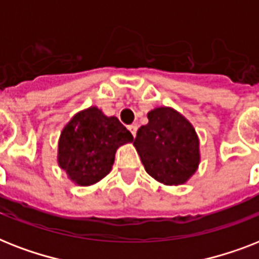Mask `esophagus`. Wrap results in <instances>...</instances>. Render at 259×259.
Segmentation results:
<instances>
[{"label":"esophagus","mask_w":259,"mask_h":259,"mask_svg":"<svg viewBox=\"0 0 259 259\" xmlns=\"http://www.w3.org/2000/svg\"><path fill=\"white\" fill-rule=\"evenodd\" d=\"M128 130L131 131L132 135L136 136V131H138V125H136V124H131V125H128Z\"/></svg>","instance_id":"esophagus-1"}]
</instances>
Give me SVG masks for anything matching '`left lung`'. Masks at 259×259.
<instances>
[{"instance_id": "left-lung-1", "label": "left lung", "mask_w": 259, "mask_h": 259, "mask_svg": "<svg viewBox=\"0 0 259 259\" xmlns=\"http://www.w3.org/2000/svg\"><path fill=\"white\" fill-rule=\"evenodd\" d=\"M147 117L134 142L147 174L163 185H183L200 162L195 128L171 107H158Z\"/></svg>"}]
</instances>
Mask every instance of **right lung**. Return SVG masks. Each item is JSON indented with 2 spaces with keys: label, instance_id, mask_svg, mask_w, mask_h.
<instances>
[{
  "label": "right lung",
  "instance_id": "obj_1",
  "mask_svg": "<svg viewBox=\"0 0 259 259\" xmlns=\"http://www.w3.org/2000/svg\"><path fill=\"white\" fill-rule=\"evenodd\" d=\"M132 142V134L117 117L90 107L76 113L61 131L57 162L73 183L95 185L112 169L117 148Z\"/></svg>",
  "mask_w": 259,
  "mask_h": 259
}]
</instances>
